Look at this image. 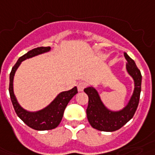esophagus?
Returning a JSON list of instances; mask_svg holds the SVG:
<instances>
[{
  "instance_id": "1",
  "label": "esophagus",
  "mask_w": 155,
  "mask_h": 155,
  "mask_svg": "<svg viewBox=\"0 0 155 155\" xmlns=\"http://www.w3.org/2000/svg\"><path fill=\"white\" fill-rule=\"evenodd\" d=\"M85 86H86V83H85V82H81V83H79L77 85L78 91H83L84 89L85 88Z\"/></svg>"
}]
</instances>
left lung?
Segmentation results:
<instances>
[{
	"label": "left lung",
	"mask_w": 155,
	"mask_h": 155,
	"mask_svg": "<svg viewBox=\"0 0 155 155\" xmlns=\"http://www.w3.org/2000/svg\"><path fill=\"white\" fill-rule=\"evenodd\" d=\"M124 57L127 59V71L134 79V90L128 103L123 109L117 111H111L104 106L99 94L94 87L90 86L84 90L89 97L86 109L87 119L91 126L95 129L104 132L118 130L133 118L138 108L141 92V72L135 62L126 53H124Z\"/></svg>",
	"instance_id": "obj_1"
}]
</instances>
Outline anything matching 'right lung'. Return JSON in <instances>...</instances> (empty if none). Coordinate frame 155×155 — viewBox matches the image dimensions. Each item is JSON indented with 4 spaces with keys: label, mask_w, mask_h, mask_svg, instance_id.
I'll list each match as a JSON object with an SVG mask.
<instances>
[{
    "label": "right lung",
    "mask_w": 155,
    "mask_h": 155,
    "mask_svg": "<svg viewBox=\"0 0 155 155\" xmlns=\"http://www.w3.org/2000/svg\"><path fill=\"white\" fill-rule=\"evenodd\" d=\"M49 50H50V47H38L30 50L18 59L17 62L12 67V71L10 73L9 93L14 110L17 116L24 122V123H26L32 129L38 131L51 130L59 126V124L62 120L64 111L67 105L72 99V97L76 93H78L76 86L70 91L59 93L54 100L48 107L38 111H27L21 107L17 102L13 91V79L17 68L25 59H30L38 54H42L44 53L48 52Z\"/></svg>",
    "instance_id": "obj_1"
}]
</instances>
